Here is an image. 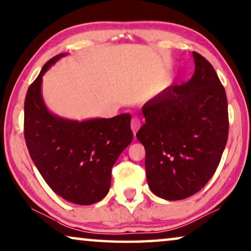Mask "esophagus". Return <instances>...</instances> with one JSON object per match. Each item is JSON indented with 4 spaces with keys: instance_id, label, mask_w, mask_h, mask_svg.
<instances>
[{
    "instance_id": "esophagus-1",
    "label": "esophagus",
    "mask_w": 251,
    "mask_h": 251,
    "mask_svg": "<svg viewBox=\"0 0 251 251\" xmlns=\"http://www.w3.org/2000/svg\"><path fill=\"white\" fill-rule=\"evenodd\" d=\"M139 128H140V120H139V118L133 117L132 120H131V129H132V131H133L134 134H136L137 130L139 129Z\"/></svg>"
}]
</instances>
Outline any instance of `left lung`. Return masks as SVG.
<instances>
[{
	"mask_svg": "<svg viewBox=\"0 0 251 251\" xmlns=\"http://www.w3.org/2000/svg\"><path fill=\"white\" fill-rule=\"evenodd\" d=\"M195 72L143 107L137 138L146 151L147 182L156 196L181 201L201 190L219 166L228 136L225 89L213 65L192 52Z\"/></svg>",
	"mask_w": 251,
	"mask_h": 251,
	"instance_id": "left-lung-1",
	"label": "left lung"
}]
</instances>
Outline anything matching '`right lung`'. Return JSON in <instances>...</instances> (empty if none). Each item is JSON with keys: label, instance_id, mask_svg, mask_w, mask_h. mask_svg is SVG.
I'll return each instance as SVG.
<instances>
[{"label": "right lung", "instance_id": "obj_1", "mask_svg": "<svg viewBox=\"0 0 251 251\" xmlns=\"http://www.w3.org/2000/svg\"><path fill=\"white\" fill-rule=\"evenodd\" d=\"M65 54L44 64L25 100L24 133L29 155L50 188L65 201L92 205L107 195L112 168L132 141L131 115L77 122L57 118L41 95L43 75Z\"/></svg>", "mask_w": 251, "mask_h": 251}]
</instances>
